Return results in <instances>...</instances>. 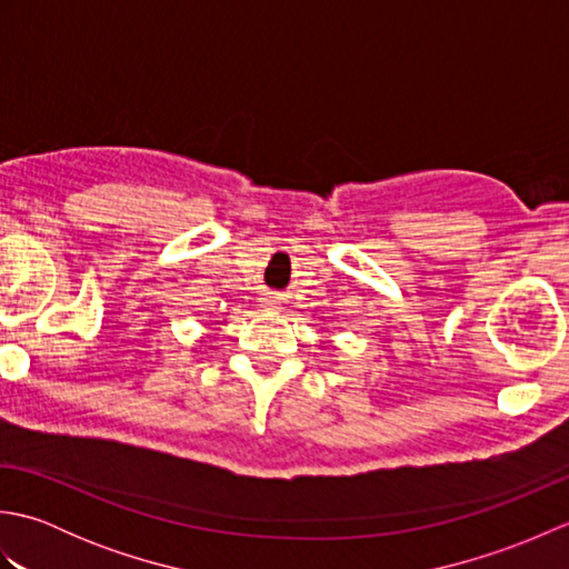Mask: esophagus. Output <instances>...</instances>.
<instances>
[{"label": "esophagus", "mask_w": 569, "mask_h": 569, "mask_svg": "<svg viewBox=\"0 0 569 569\" xmlns=\"http://www.w3.org/2000/svg\"><path fill=\"white\" fill-rule=\"evenodd\" d=\"M278 306H281V298H278V296H266V298H261V308H263L266 312L278 310Z\"/></svg>", "instance_id": "esophagus-1"}]
</instances>
